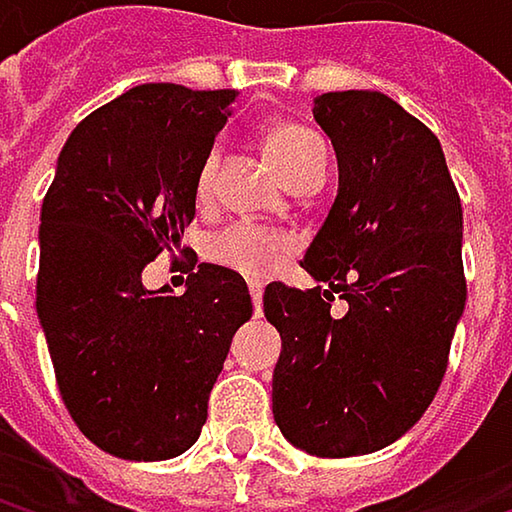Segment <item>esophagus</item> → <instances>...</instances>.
<instances>
[{
    "instance_id": "1",
    "label": "esophagus",
    "mask_w": 512,
    "mask_h": 512,
    "mask_svg": "<svg viewBox=\"0 0 512 512\" xmlns=\"http://www.w3.org/2000/svg\"><path fill=\"white\" fill-rule=\"evenodd\" d=\"M249 296H252L255 314L260 317V311H263V290H260V284H249Z\"/></svg>"
}]
</instances>
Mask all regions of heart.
I'll list each match as a JSON object with an SVG mask.
<instances>
[{
	"label": "heart",
	"mask_w": 512,
	"mask_h": 512,
	"mask_svg": "<svg viewBox=\"0 0 512 512\" xmlns=\"http://www.w3.org/2000/svg\"><path fill=\"white\" fill-rule=\"evenodd\" d=\"M260 145H263V154L269 159V165L278 171V177L287 186H293L299 177H305L314 168H326L323 139L302 124H290V121L269 124L260 133ZM216 162H219L216 154L204 156L198 177H195L198 198H207L213 192ZM284 252H287V240L281 234L249 228V225H234V228H228L210 240V257L213 260H219V263H225V266H231L249 278L269 275Z\"/></svg>",
	"instance_id": "heart-1"
}]
</instances>
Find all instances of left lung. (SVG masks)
Listing matches in <instances>:
<instances>
[{
	"label": "left lung",
	"instance_id": "1",
	"mask_svg": "<svg viewBox=\"0 0 512 512\" xmlns=\"http://www.w3.org/2000/svg\"><path fill=\"white\" fill-rule=\"evenodd\" d=\"M314 121L338 156L335 204L302 257L317 287L272 281L263 314L281 335L278 430L341 460L397 442L442 385L465 308L462 204L439 139L382 91L320 94Z\"/></svg>",
	"mask_w": 512,
	"mask_h": 512
}]
</instances>
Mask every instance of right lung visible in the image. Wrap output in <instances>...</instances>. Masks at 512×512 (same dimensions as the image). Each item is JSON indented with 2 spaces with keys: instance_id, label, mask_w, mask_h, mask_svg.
Returning a JSON list of instances; mask_svg holds the SVG:
<instances>
[{
  "instance_id": "add662e5",
  "label": "right lung",
  "mask_w": 512,
  "mask_h": 512,
  "mask_svg": "<svg viewBox=\"0 0 512 512\" xmlns=\"http://www.w3.org/2000/svg\"><path fill=\"white\" fill-rule=\"evenodd\" d=\"M234 100L231 88H130L70 133L41 207L38 320L58 391L76 427L121 460H171L198 442L231 338L252 317L243 275L216 263L189 272L183 296L142 284L159 252L180 249Z\"/></svg>"
}]
</instances>
